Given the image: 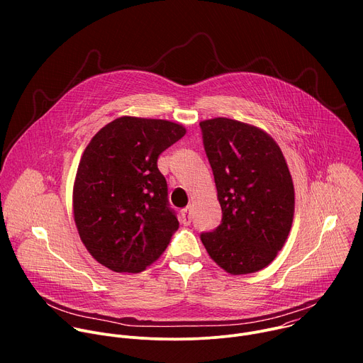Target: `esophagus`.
I'll list each match as a JSON object with an SVG mask.
<instances>
[{"instance_id":"1","label":"esophagus","mask_w":363,"mask_h":363,"mask_svg":"<svg viewBox=\"0 0 363 363\" xmlns=\"http://www.w3.org/2000/svg\"><path fill=\"white\" fill-rule=\"evenodd\" d=\"M181 221L184 225H189L191 221H192V213H191V206H188V208H185L182 213H181Z\"/></svg>"}]
</instances>
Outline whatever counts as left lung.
<instances>
[{
  "mask_svg": "<svg viewBox=\"0 0 363 363\" xmlns=\"http://www.w3.org/2000/svg\"><path fill=\"white\" fill-rule=\"evenodd\" d=\"M199 126L223 210L221 224L201 241L227 273H255L274 260L291 228L289 167L274 139L252 125L216 118Z\"/></svg>",
  "mask_w": 363,
  "mask_h": 363,
  "instance_id": "obj_1",
  "label": "left lung"
}]
</instances>
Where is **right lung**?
Segmentation results:
<instances>
[{
  "mask_svg": "<svg viewBox=\"0 0 363 363\" xmlns=\"http://www.w3.org/2000/svg\"><path fill=\"white\" fill-rule=\"evenodd\" d=\"M185 132L169 121L123 116L86 146L73 213L84 247L100 264L116 273H139L167 250L179 223L158 158Z\"/></svg>",
  "mask_w": 363,
  "mask_h": 363,
  "instance_id": "obj_1",
  "label": "right lung"
}]
</instances>
